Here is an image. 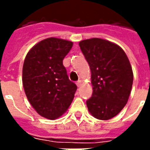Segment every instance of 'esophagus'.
<instances>
[{
    "label": "esophagus",
    "mask_w": 150,
    "mask_h": 150,
    "mask_svg": "<svg viewBox=\"0 0 150 150\" xmlns=\"http://www.w3.org/2000/svg\"><path fill=\"white\" fill-rule=\"evenodd\" d=\"M76 84H77V86H78V87H80V86H81V81H80V80H78V82L76 83Z\"/></svg>",
    "instance_id": "esophagus-1"
}]
</instances>
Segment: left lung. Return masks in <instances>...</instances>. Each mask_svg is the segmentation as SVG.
Instances as JSON below:
<instances>
[{"mask_svg": "<svg viewBox=\"0 0 150 150\" xmlns=\"http://www.w3.org/2000/svg\"><path fill=\"white\" fill-rule=\"evenodd\" d=\"M79 47L91 70L88 111L98 119H110L121 112L131 93L134 74L129 60L119 46L101 38L81 41Z\"/></svg>", "mask_w": 150, "mask_h": 150, "instance_id": "obj_1", "label": "left lung"}]
</instances>
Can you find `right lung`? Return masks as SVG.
<instances>
[{
  "label": "right lung",
  "mask_w": 150,
  "mask_h": 150,
  "mask_svg": "<svg viewBox=\"0 0 150 150\" xmlns=\"http://www.w3.org/2000/svg\"><path fill=\"white\" fill-rule=\"evenodd\" d=\"M72 42L50 38L36 44L26 54L22 83L26 98L41 116L56 119L71 105L77 85L71 82L62 64Z\"/></svg>",
  "instance_id": "right-lung-1"
}]
</instances>
